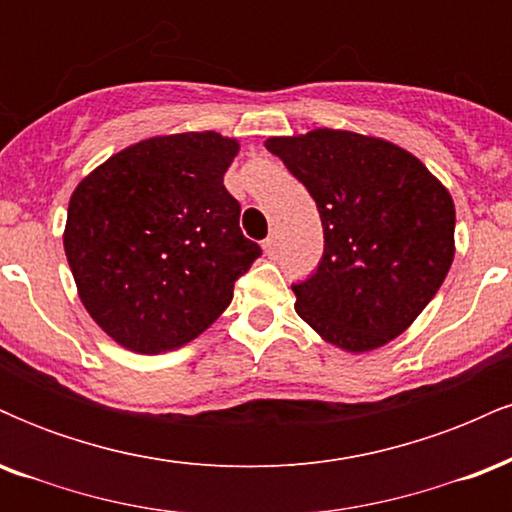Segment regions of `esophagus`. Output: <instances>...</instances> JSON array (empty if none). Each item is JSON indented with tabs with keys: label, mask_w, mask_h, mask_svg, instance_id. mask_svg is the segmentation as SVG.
I'll use <instances>...</instances> for the list:
<instances>
[{
	"label": "esophagus",
	"mask_w": 512,
	"mask_h": 512,
	"mask_svg": "<svg viewBox=\"0 0 512 512\" xmlns=\"http://www.w3.org/2000/svg\"><path fill=\"white\" fill-rule=\"evenodd\" d=\"M264 252H267V255H276V250H279V236H276V233H269L267 238H264Z\"/></svg>",
	"instance_id": "34e87169"
}]
</instances>
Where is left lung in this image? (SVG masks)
Instances as JSON below:
<instances>
[{
  "label": "left lung",
  "mask_w": 512,
  "mask_h": 512,
  "mask_svg": "<svg viewBox=\"0 0 512 512\" xmlns=\"http://www.w3.org/2000/svg\"><path fill=\"white\" fill-rule=\"evenodd\" d=\"M315 199L325 250L296 313L346 351L378 349L431 303L455 255L450 192L409 151L342 129L267 139Z\"/></svg>",
  "instance_id": "left-lung-1"
}]
</instances>
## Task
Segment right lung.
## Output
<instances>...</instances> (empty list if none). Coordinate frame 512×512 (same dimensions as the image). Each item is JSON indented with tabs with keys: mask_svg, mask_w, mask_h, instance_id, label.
Instances as JSON below:
<instances>
[{
	"mask_svg": "<svg viewBox=\"0 0 512 512\" xmlns=\"http://www.w3.org/2000/svg\"><path fill=\"white\" fill-rule=\"evenodd\" d=\"M238 142L216 132L154 137L120 151L69 199L64 252L81 303L117 344L178 349L228 308L262 255L223 185Z\"/></svg>",
	"mask_w": 512,
	"mask_h": 512,
	"instance_id": "obj_1",
	"label": "right lung"
}]
</instances>
